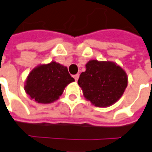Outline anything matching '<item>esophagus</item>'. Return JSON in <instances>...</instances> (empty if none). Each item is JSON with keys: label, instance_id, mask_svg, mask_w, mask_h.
Segmentation results:
<instances>
[{"label": "esophagus", "instance_id": "esophagus-1", "mask_svg": "<svg viewBox=\"0 0 152 152\" xmlns=\"http://www.w3.org/2000/svg\"><path fill=\"white\" fill-rule=\"evenodd\" d=\"M74 79H75L76 81H77L78 79H79V74H76V75H75V76H74Z\"/></svg>", "mask_w": 152, "mask_h": 152}]
</instances>
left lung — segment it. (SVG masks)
Returning <instances> with one entry per match:
<instances>
[{
    "mask_svg": "<svg viewBox=\"0 0 152 152\" xmlns=\"http://www.w3.org/2000/svg\"><path fill=\"white\" fill-rule=\"evenodd\" d=\"M78 85L88 101L105 108L116 103L128 86V75L113 61L91 60L80 75Z\"/></svg>",
    "mask_w": 152,
    "mask_h": 152,
    "instance_id": "obj_1",
    "label": "left lung"
}]
</instances>
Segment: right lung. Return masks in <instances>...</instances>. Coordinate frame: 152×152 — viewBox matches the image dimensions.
Segmentation results:
<instances>
[{
  "instance_id": "right-lung-1",
  "label": "right lung",
  "mask_w": 152,
  "mask_h": 152,
  "mask_svg": "<svg viewBox=\"0 0 152 152\" xmlns=\"http://www.w3.org/2000/svg\"><path fill=\"white\" fill-rule=\"evenodd\" d=\"M74 80L66 66L53 61L32 70L25 80L24 91L39 104H51L58 100L65 87Z\"/></svg>"
}]
</instances>
